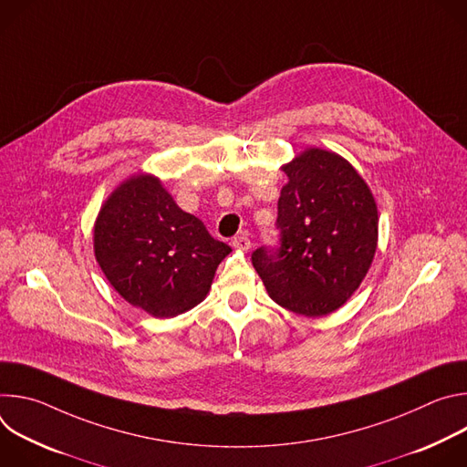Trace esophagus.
I'll use <instances>...</instances> for the list:
<instances>
[{
    "mask_svg": "<svg viewBox=\"0 0 467 467\" xmlns=\"http://www.w3.org/2000/svg\"><path fill=\"white\" fill-rule=\"evenodd\" d=\"M231 245H233L234 249L247 251V249L251 247V240L247 238V234H238V236H234V238L231 240Z\"/></svg>",
    "mask_w": 467,
    "mask_h": 467,
    "instance_id": "1",
    "label": "esophagus"
}]
</instances>
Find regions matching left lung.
Returning <instances> with one entry per match:
<instances>
[{
	"label": "left lung",
	"mask_w": 467,
	"mask_h": 467,
	"mask_svg": "<svg viewBox=\"0 0 467 467\" xmlns=\"http://www.w3.org/2000/svg\"><path fill=\"white\" fill-rule=\"evenodd\" d=\"M277 203V245L251 262L270 297L308 317L340 308L366 277L377 249V205L342 157L306 150L286 164Z\"/></svg>",
	"instance_id": "left-lung-1"
}]
</instances>
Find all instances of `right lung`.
Masks as SVG:
<instances>
[{
  "label": "right lung",
  "mask_w": 467,
  "mask_h": 467,
  "mask_svg": "<svg viewBox=\"0 0 467 467\" xmlns=\"http://www.w3.org/2000/svg\"><path fill=\"white\" fill-rule=\"evenodd\" d=\"M94 249L116 292L155 317L202 303L231 253L151 175L129 179L109 197L94 227Z\"/></svg>",
  "instance_id": "right-lung-1"
}]
</instances>
